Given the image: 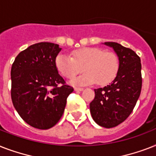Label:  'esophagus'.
I'll return each instance as SVG.
<instances>
[{"mask_svg": "<svg viewBox=\"0 0 156 156\" xmlns=\"http://www.w3.org/2000/svg\"><path fill=\"white\" fill-rule=\"evenodd\" d=\"M74 90H75V91H83V88H81V87H75V88H74Z\"/></svg>", "mask_w": 156, "mask_h": 156, "instance_id": "obj_1", "label": "esophagus"}]
</instances>
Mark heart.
Instances as JSON below:
<instances>
[{
    "label": "heart",
    "instance_id": "heart-1",
    "mask_svg": "<svg viewBox=\"0 0 156 156\" xmlns=\"http://www.w3.org/2000/svg\"><path fill=\"white\" fill-rule=\"evenodd\" d=\"M56 69L66 78H73L82 67L84 70L78 78L71 81L74 86H86L95 82L106 85L116 78L120 69V61L114 52H106L99 48H84L73 51L72 57L60 53L55 59Z\"/></svg>",
    "mask_w": 156,
    "mask_h": 156
}]
</instances>
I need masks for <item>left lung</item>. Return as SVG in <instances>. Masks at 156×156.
Segmentation results:
<instances>
[{
    "instance_id": "left-lung-1",
    "label": "left lung",
    "mask_w": 156,
    "mask_h": 156,
    "mask_svg": "<svg viewBox=\"0 0 156 156\" xmlns=\"http://www.w3.org/2000/svg\"><path fill=\"white\" fill-rule=\"evenodd\" d=\"M120 61V69L112 83L95 89V99L90 104L93 120L104 128L122 123L133 111L142 89L140 57L130 48L115 42H105Z\"/></svg>"
}]
</instances>
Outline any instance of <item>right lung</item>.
<instances>
[{
	"instance_id": "1",
	"label": "right lung",
	"mask_w": 156,
	"mask_h": 156,
	"mask_svg": "<svg viewBox=\"0 0 156 156\" xmlns=\"http://www.w3.org/2000/svg\"><path fill=\"white\" fill-rule=\"evenodd\" d=\"M61 50L56 44L38 43L21 52L12 65V102L23 121L34 128L48 129L55 126L73 92L55 66Z\"/></svg>"
}]
</instances>
